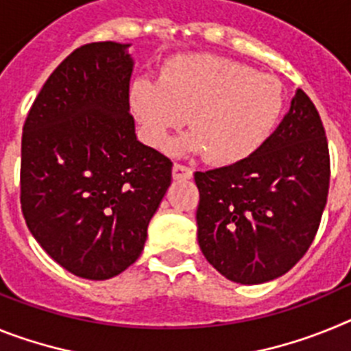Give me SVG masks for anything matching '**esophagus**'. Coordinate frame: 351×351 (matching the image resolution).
Wrapping results in <instances>:
<instances>
[{"label": "esophagus", "mask_w": 351, "mask_h": 351, "mask_svg": "<svg viewBox=\"0 0 351 351\" xmlns=\"http://www.w3.org/2000/svg\"><path fill=\"white\" fill-rule=\"evenodd\" d=\"M172 178L178 179V181H182V179H191L193 178V170H191L190 167L181 165V163H173Z\"/></svg>", "instance_id": "34e87169"}]
</instances>
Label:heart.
<instances>
[{
    "label": "heart",
    "mask_w": 351,
    "mask_h": 351,
    "mask_svg": "<svg viewBox=\"0 0 351 351\" xmlns=\"http://www.w3.org/2000/svg\"><path fill=\"white\" fill-rule=\"evenodd\" d=\"M130 108L153 147H165L188 117L178 151H204L216 165L247 160L271 138L285 110L283 84L251 64L214 54L172 58L160 80L141 77Z\"/></svg>",
    "instance_id": "obj_1"
}]
</instances>
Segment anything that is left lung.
<instances>
[{"mask_svg":"<svg viewBox=\"0 0 351 351\" xmlns=\"http://www.w3.org/2000/svg\"><path fill=\"white\" fill-rule=\"evenodd\" d=\"M330 158L320 114L297 89L290 110L247 160L195 172L198 246L226 280L260 285L311 246L328 195Z\"/></svg>","mask_w":351,"mask_h":351,"instance_id":"obj_1","label":"left lung"}]
</instances>
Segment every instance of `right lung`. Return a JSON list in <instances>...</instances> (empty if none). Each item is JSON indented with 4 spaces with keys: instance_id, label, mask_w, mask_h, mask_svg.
Segmentation results:
<instances>
[{
    "instance_id": "right-lung-1",
    "label": "right lung",
    "mask_w": 351,
    "mask_h": 351,
    "mask_svg": "<svg viewBox=\"0 0 351 351\" xmlns=\"http://www.w3.org/2000/svg\"><path fill=\"white\" fill-rule=\"evenodd\" d=\"M130 45L86 43L31 105L21 145V209L36 243L84 280H110L141 256L172 161L137 141Z\"/></svg>"
}]
</instances>
